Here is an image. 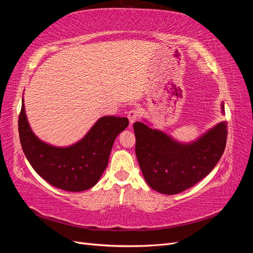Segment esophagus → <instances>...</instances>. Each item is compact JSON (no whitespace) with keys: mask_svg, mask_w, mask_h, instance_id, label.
I'll return each instance as SVG.
<instances>
[{"mask_svg":"<svg viewBox=\"0 0 253 253\" xmlns=\"http://www.w3.org/2000/svg\"><path fill=\"white\" fill-rule=\"evenodd\" d=\"M127 118L129 120V125H133L135 121H137V119L139 118V115H138V112H137V110H131L128 113H127Z\"/></svg>","mask_w":253,"mask_h":253,"instance_id":"esophagus-1","label":"esophagus"}]
</instances>
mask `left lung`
Masks as SVG:
<instances>
[{"label":"left lung","mask_w":253,"mask_h":253,"mask_svg":"<svg viewBox=\"0 0 253 253\" xmlns=\"http://www.w3.org/2000/svg\"><path fill=\"white\" fill-rule=\"evenodd\" d=\"M221 113H225L221 103ZM135 153L148 185L163 194L182 192L206 177L226 148L227 122L221 121L200 138L182 143L143 122L133 126Z\"/></svg>","instance_id":"left-lung-1"}]
</instances>
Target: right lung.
Here are the masks:
<instances>
[{"label": "right lung", "mask_w": 253, "mask_h": 253, "mask_svg": "<svg viewBox=\"0 0 253 253\" xmlns=\"http://www.w3.org/2000/svg\"><path fill=\"white\" fill-rule=\"evenodd\" d=\"M128 126L126 117L104 116L81 140L70 147H55L40 140L30 128L24 99L19 116V135L23 152L43 179L71 192L94 187L109 164L116 137Z\"/></svg>", "instance_id": "obj_1"}]
</instances>
